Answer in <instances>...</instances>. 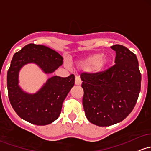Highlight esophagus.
<instances>
[{"mask_svg": "<svg viewBox=\"0 0 151 151\" xmlns=\"http://www.w3.org/2000/svg\"><path fill=\"white\" fill-rule=\"evenodd\" d=\"M82 84V80L81 79L79 78V77H75V84L76 85H81Z\"/></svg>", "mask_w": 151, "mask_h": 151, "instance_id": "1", "label": "esophagus"}]
</instances>
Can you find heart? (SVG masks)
I'll list each match as a JSON object with an SVG mask.
<instances>
[{
	"mask_svg": "<svg viewBox=\"0 0 151 151\" xmlns=\"http://www.w3.org/2000/svg\"><path fill=\"white\" fill-rule=\"evenodd\" d=\"M110 63V59L102 53H95L88 57L80 59L77 62V67L79 69L97 73L105 69Z\"/></svg>",
	"mask_w": 151,
	"mask_h": 151,
	"instance_id": "b5f03b06",
	"label": "heart"
}]
</instances>
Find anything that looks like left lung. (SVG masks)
<instances>
[{
	"mask_svg": "<svg viewBox=\"0 0 151 151\" xmlns=\"http://www.w3.org/2000/svg\"><path fill=\"white\" fill-rule=\"evenodd\" d=\"M115 64L102 72L82 73V99L87 120L100 127L110 126L126 118L136 104L141 74L136 55L125 46H111Z\"/></svg>",
	"mask_w": 151,
	"mask_h": 151,
	"instance_id": "1",
	"label": "left lung"
}]
</instances>
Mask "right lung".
Here are the masks:
<instances>
[{
	"instance_id": "right-lung-1",
	"label": "right lung",
	"mask_w": 151,
	"mask_h": 151,
	"mask_svg": "<svg viewBox=\"0 0 151 151\" xmlns=\"http://www.w3.org/2000/svg\"><path fill=\"white\" fill-rule=\"evenodd\" d=\"M31 63L49 74L62 65L63 57L47 46L29 44L14 54L7 73L8 98L17 115L34 125H49L60 115L63 102L75 78L74 74L67 77L54 76L36 93H28L19 86V72Z\"/></svg>"
}]
</instances>
